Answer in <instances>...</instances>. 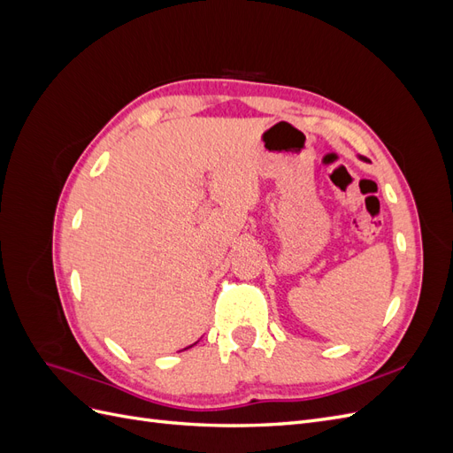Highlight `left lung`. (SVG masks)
Wrapping results in <instances>:
<instances>
[{"label":"left lung","instance_id":"left-lung-1","mask_svg":"<svg viewBox=\"0 0 453 453\" xmlns=\"http://www.w3.org/2000/svg\"><path fill=\"white\" fill-rule=\"evenodd\" d=\"M361 158H363V160H366V158H365V157H361Z\"/></svg>","mask_w":453,"mask_h":453}]
</instances>
